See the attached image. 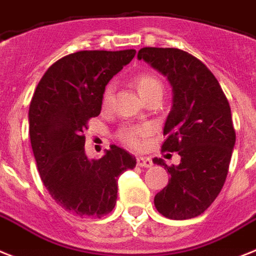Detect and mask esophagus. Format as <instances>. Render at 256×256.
<instances>
[{
	"label": "esophagus",
	"instance_id": "obj_1",
	"mask_svg": "<svg viewBox=\"0 0 256 256\" xmlns=\"http://www.w3.org/2000/svg\"><path fill=\"white\" fill-rule=\"evenodd\" d=\"M137 166H140V167H145V168L152 167V158H149V156H138V158H137Z\"/></svg>",
	"mask_w": 256,
	"mask_h": 256
}]
</instances>
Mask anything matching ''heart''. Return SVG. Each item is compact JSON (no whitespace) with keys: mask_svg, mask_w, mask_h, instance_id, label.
<instances>
[{"mask_svg":"<svg viewBox=\"0 0 256 256\" xmlns=\"http://www.w3.org/2000/svg\"><path fill=\"white\" fill-rule=\"evenodd\" d=\"M134 86L138 90L140 96L144 100L155 97V96L163 94V84L158 76L142 72L134 78L133 80ZM114 92H115V82H108L102 92L101 104L104 108H108L112 102ZM152 133V126L149 124H132V126H120L116 132V137L120 142L124 144L130 149H140L144 145V140Z\"/></svg>","mask_w":256,"mask_h":256,"instance_id":"b5f03b06","label":"heart"}]
</instances>
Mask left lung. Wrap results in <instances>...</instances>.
<instances>
[{
    "instance_id": "1",
    "label": "left lung",
    "mask_w": 256,
    "mask_h": 256,
    "mask_svg": "<svg viewBox=\"0 0 256 256\" xmlns=\"http://www.w3.org/2000/svg\"><path fill=\"white\" fill-rule=\"evenodd\" d=\"M138 60L167 76L174 104L166 120L162 152H178V166H167L171 178L154 198L159 214L172 220L200 215L219 196L236 144L230 106L214 74L192 54L174 48H142Z\"/></svg>"
}]
</instances>
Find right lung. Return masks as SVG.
<instances>
[{"instance_id":"obj_1","label":"right lung","mask_w":256,"mask_h":256,"mask_svg":"<svg viewBox=\"0 0 256 256\" xmlns=\"http://www.w3.org/2000/svg\"><path fill=\"white\" fill-rule=\"evenodd\" d=\"M136 50H82L50 66L30 104V138L41 181L66 211L85 218L110 214L118 178L136 159L115 145L101 159L85 155V130L100 115L104 88Z\"/></svg>"}]
</instances>
